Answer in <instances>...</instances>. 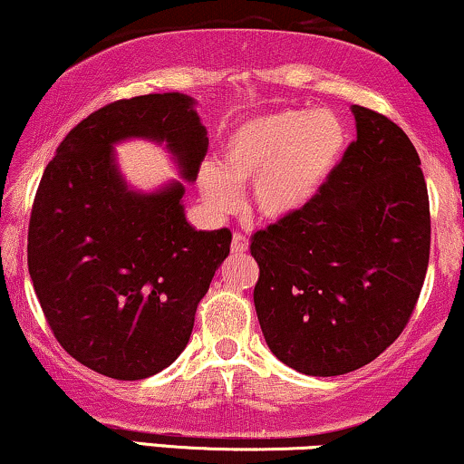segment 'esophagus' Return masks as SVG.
<instances>
[{
    "label": "esophagus",
    "instance_id": "esophagus-1",
    "mask_svg": "<svg viewBox=\"0 0 464 464\" xmlns=\"http://www.w3.org/2000/svg\"><path fill=\"white\" fill-rule=\"evenodd\" d=\"M231 250L236 252V255H244V252L248 250V237L242 236V233H233Z\"/></svg>",
    "mask_w": 464,
    "mask_h": 464
}]
</instances>
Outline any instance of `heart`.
Returning a JSON list of instances; mask_svg holds the SVG:
<instances>
[{
  "label": "heart",
  "mask_w": 464,
  "mask_h": 464,
  "mask_svg": "<svg viewBox=\"0 0 464 464\" xmlns=\"http://www.w3.org/2000/svg\"><path fill=\"white\" fill-rule=\"evenodd\" d=\"M344 150L347 128L330 111H276L233 128L216 169L198 173V186L214 209L231 212L236 188L252 184V209L266 220H283L319 195Z\"/></svg>",
  "instance_id": "heart-1"
}]
</instances>
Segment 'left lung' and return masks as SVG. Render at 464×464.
Returning <instances> with one entry per match:
<instances>
[{"label":"left lung","instance_id":"left-lung-1","mask_svg":"<svg viewBox=\"0 0 464 464\" xmlns=\"http://www.w3.org/2000/svg\"><path fill=\"white\" fill-rule=\"evenodd\" d=\"M351 111L357 139L319 195L250 242L267 347L313 377L357 371L401 336L430 255L418 151L385 115Z\"/></svg>","mask_w":464,"mask_h":464}]
</instances>
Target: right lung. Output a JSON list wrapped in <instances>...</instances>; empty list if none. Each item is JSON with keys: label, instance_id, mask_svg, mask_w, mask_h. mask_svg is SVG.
I'll return each mask as SVG.
<instances>
[{"label": "right lung", "instance_id": "obj_1", "mask_svg": "<svg viewBox=\"0 0 464 464\" xmlns=\"http://www.w3.org/2000/svg\"><path fill=\"white\" fill-rule=\"evenodd\" d=\"M167 143L195 181L208 130L184 93H148L93 111L46 164L27 233V267L53 336L104 377L148 379L186 349L198 302L228 256L231 231L186 222L184 186L134 192L113 145Z\"/></svg>", "mask_w": 464, "mask_h": 464}]
</instances>
